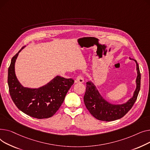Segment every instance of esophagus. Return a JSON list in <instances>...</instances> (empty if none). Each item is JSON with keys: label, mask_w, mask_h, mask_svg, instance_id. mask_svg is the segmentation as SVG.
<instances>
[{"label": "esophagus", "mask_w": 150, "mask_h": 150, "mask_svg": "<svg viewBox=\"0 0 150 150\" xmlns=\"http://www.w3.org/2000/svg\"><path fill=\"white\" fill-rule=\"evenodd\" d=\"M83 82H84V80L82 76V75L77 76L75 81V83H83Z\"/></svg>", "instance_id": "34e87169"}]
</instances>
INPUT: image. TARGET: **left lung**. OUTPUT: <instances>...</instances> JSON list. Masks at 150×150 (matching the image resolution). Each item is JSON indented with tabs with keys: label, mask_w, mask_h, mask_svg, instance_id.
<instances>
[{
	"label": "left lung",
	"mask_w": 150,
	"mask_h": 150,
	"mask_svg": "<svg viewBox=\"0 0 150 150\" xmlns=\"http://www.w3.org/2000/svg\"><path fill=\"white\" fill-rule=\"evenodd\" d=\"M136 62L137 76L136 79V89L133 97L127 103L122 105H112L103 99L96 87L91 82H86V91L83 100L87 110L97 119L102 121H113L124 117L133 107L140 88V73L139 67Z\"/></svg>",
	"instance_id": "1"
}]
</instances>
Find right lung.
Listing matches in <instances>:
<instances>
[{
    "label": "right lung",
    "instance_id": "obj_1",
    "mask_svg": "<svg viewBox=\"0 0 150 150\" xmlns=\"http://www.w3.org/2000/svg\"><path fill=\"white\" fill-rule=\"evenodd\" d=\"M21 50L13 57L8 68V84L11 98L17 108L27 115L39 119L51 117L60 107L74 81L57 76L38 89L24 88L14 71L15 62Z\"/></svg>",
    "mask_w": 150,
    "mask_h": 150
}]
</instances>
